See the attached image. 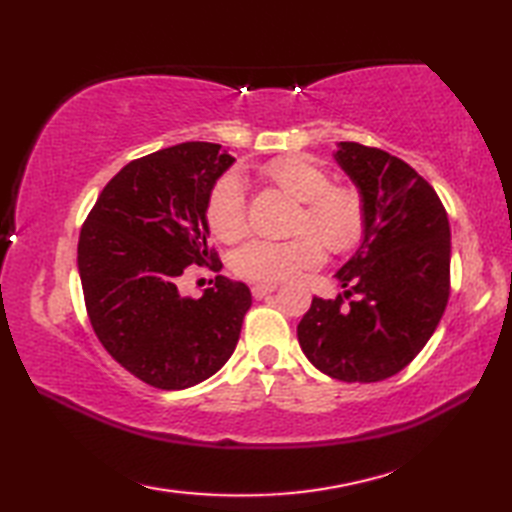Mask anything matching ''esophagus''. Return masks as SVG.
<instances>
[{"label": "esophagus", "mask_w": 512, "mask_h": 512, "mask_svg": "<svg viewBox=\"0 0 512 512\" xmlns=\"http://www.w3.org/2000/svg\"><path fill=\"white\" fill-rule=\"evenodd\" d=\"M277 290V284H253V288H250V292H253L255 299H262L266 295H270V292Z\"/></svg>", "instance_id": "34e87169"}]
</instances>
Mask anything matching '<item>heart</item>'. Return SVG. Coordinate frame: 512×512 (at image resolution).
Returning a JSON list of instances; mask_svg holds the SVG:
<instances>
[{"instance_id": "1", "label": "heart", "mask_w": 512, "mask_h": 512, "mask_svg": "<svg viewBox=\"0 0 512 512\" xmlns=\"http://www.w3.org/2000/svg\"><path fill=\"white\" fill-rule=\"evenodd\" d=\"M262 178L290 198L299 200L295 231L290 239L255 237L233 255V270L259 284L297 277L323 262V246L345 255L363 244L367 233V202L354 184L332 182L330 171L306 156H279L262 167ZM211 233L233 244L248 231L244 187L235 176L215 180L204 206Z\"/></svg>"}]
</instances>
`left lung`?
<instances>
[{"instance_id":"left-lung-1","label":"left lung","mask_w":512,"mask_h":512,"mask_svg":"<svg viewBox=\"0 0 512 512\" xmlns=\"http://www.w3.org/2000/svg\"><path fill=\"white\" fill-rule=\"evenodd\" d=\"M336 160L367 202L363 246L314 297L297 325L310 363L343 383H376L405 369L436 332L451 295V228L436 189L405 160L341 143Z\"/></svg>"}]
</instances>
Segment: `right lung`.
Wrapping results in <instances>:
<instances>
[{"label": "right lung", "instance_id": "right-lung-1", "mask_svg": "<svg viewBox=\"0 0 512 512\" xmlns=\"http://www.w3.org/2000/svg\"><path fill=\"white\" fill-rule=\"evenodd\" d=\"M235 158L182 143L136 158L105 184L76 248L85 310L116 363L158 389H187L231 358L253 297L222 275L200 299L178 284L193 266L222 268L206 244L213 182Z\"/></svg>", "mask_w": 512, "mask_h": 512}]
</instances>
